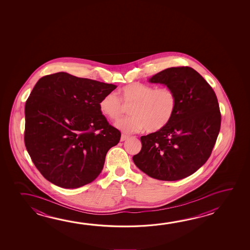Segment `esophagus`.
<instances>
[{
	"mask_svg": "<svg viewBox=\"0 0 250 250\" xmlns=\"http://www.w3.org/2000/svg\"><path fill=\"white\" fill-rule=\"evenodd\" d=\"M128 138H129V136L125 135V134H122L121 138H120V141H125V140H126Z\"/></svg>",
	"mask_w": 250,
	"mask_h": 250,
	"instance_id": "1",
	"label": "esophagus"
}]
</instances>
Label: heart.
<instances>
[{
  "instance_id": "1",
  "label": "heart",
  "mask_w": 250,
  "mask_h": 250,
  "mask_svg": "<svg viewBox=\"0 0 250 250\" xmlns=\"http://www.w3.org/2000/svg\"><path fill=\"white\" fill-rule=\"evenodd\" d=\"M120 99L114 92L104 95L99 104L104 117L117 120L123 112L125 105H131V117L120 119L115 126L125 133L139 132L146 129L148 132L159 131L171 122L177 107L175 92L168 88H157L141 83L124 86L119 91Z\"/></svg>"
}]
</instances>
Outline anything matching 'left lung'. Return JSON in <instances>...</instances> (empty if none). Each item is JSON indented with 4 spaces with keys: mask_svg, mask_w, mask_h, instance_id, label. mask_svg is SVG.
Instances as JSON below:
<instances>
[{
    "mask_svg": "<svg viewBox=\"0 0 250 250\" xmlns=\"http://www.w3.org/2000/svg\"><path fill=\"white\" fill-rule=\"evenodd\" d=\"M172 89L176 111L164 129L140 138L134 164L157 180H181L208 160L221 129V116L212 87L190 67H172L149 78Z\"/></svg>",
    "mask_w": 250,
    "mask_h": 250,
    "instance_id": "obj_1",
    "label": "left lung"
}]
</instances>
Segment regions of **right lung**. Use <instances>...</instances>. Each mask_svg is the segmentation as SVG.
<instances>
[{"instance_id": "obj_1", "label": "right lung", "mask_w": 250, "mask_h": 250, "mask_svg": "<svg viewBox=\"0 0 250 250\" xmlns=\"http://www.w3.org/2000/svg\"><path fill=\"white\" fill-rule=\"evenodd\" d=\"M117 88L66 72L42 77L25 104V146L42 175L62 188L89 184L102 172L121 133L99 104Z\"/></svg>"}]
</instances>
